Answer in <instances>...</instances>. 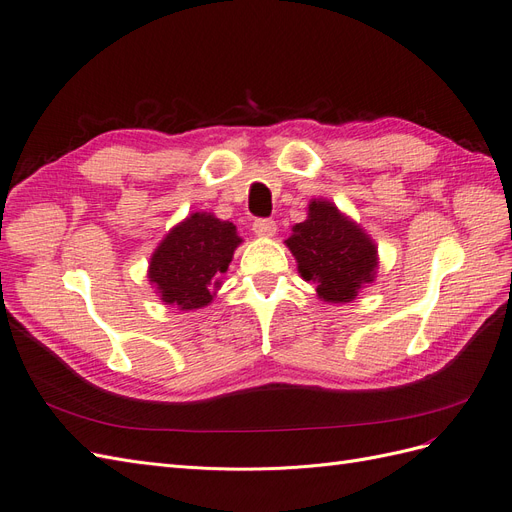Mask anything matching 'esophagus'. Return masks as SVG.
<instances>
[{"instance_id":"esophagus-1","label":"esophagus","mask_w":512,"mask_h":512,"mask_svg":"<svg viewBox=\"0 0 512 512\" xmlns=\"http://www.w3.org/2000/svg\"><path fill=\"white\" fill-rule=\"evenodd\" d=\"M252 230H254V235H256V237H260V239H269V237H273V235H275L277 226H275V222H273V220H256V222H254V226H252Z\"/></svg>"}]
</instances>
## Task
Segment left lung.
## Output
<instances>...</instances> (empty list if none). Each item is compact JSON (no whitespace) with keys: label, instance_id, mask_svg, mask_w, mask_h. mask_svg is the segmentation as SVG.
I'll use <instances>...</instances> for the list:
<instances>
[{"label":"left lung","instance_id":"8db88e82","mask_svg":"<svg viewBox=\"0 0 512 512\" xmlns=\"http://www.w3.org/2000/svg\"><path fill=\"white\" fill-rule=\"evenodd\" d=\"M299 275L316 286L324 303H350L376 280L378 245L350 215L327 198H312L307 218L284 241Z\"/></svg>","mask_w":512,"mask_h":512}]
</instances>
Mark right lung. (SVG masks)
<instances>
[{
	"label": "right lung",
	"mask_w": 512,
	"mask_h": 512,
	"mask_svg": "<svg viewBox=\"0 0 512 512\" xmlns=\"http://www.w3.org/2000/svg\"><path fill=\"white\" fill-rule=\"evenodd\" d=\"M243 243L237 226L194 211L166 232L149 258L147 277L164 305L192 312L213 301L222 288V275Z\"/></svg>",
	"instance_id": "1"
}]
</instances>
